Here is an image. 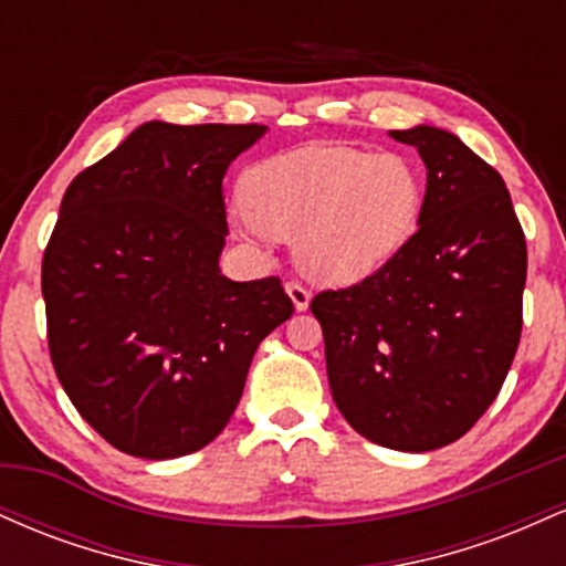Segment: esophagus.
<instances>
[{
	"label": "esophagus",
	"instance_id": "1",
	"mask_svg": "<svg viewBox=\"0 0 566 566\" xmlns=\"http://www.w3.org/2000/svg\"><path fill=\"white\" fill-rule=\"evenodd\" d=\"M287 295L292 297V303H295L297 311H305L311 303V290L303 287L301 282H287Z\"/></svg>",
	"mask_w": 566,
	"mask_h": 566
}]
</instances>
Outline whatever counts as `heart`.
Returning a JSON list of instances; mask_svg holds the SVG:
<instances>
[{"mask_svg": "<svg viewBox=\"0 0 566 566\" xmlns=\"http://www.w3.org/2000/svg\"><path fill=\"white\" fill-rule=\"evenodd\" d=\"M423 175L399 151L292 148L244 172V229L292 242L295 261L327 284H354L409 242L423 212Z\"/></svg>", "mask_w": 566, "mask_h": 566, "instance_id": "b5f03b06", "label": "heart"}]
</instances>
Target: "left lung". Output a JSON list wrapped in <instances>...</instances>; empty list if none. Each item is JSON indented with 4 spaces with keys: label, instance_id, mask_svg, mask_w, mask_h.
I'll return each instance as SVG.
<instances>
[{
    "label": "left lung",
    "instance_id": "left-lung-1",
    "mask_svg": "<svg viewBox=\"0 0 566 566\" xmlns=\"http://www.w3.org/2000/svg\"><path fill=\"white\" fill-rule=\"evenodd\" d=\"M428 180L418 231L382 269L311 301L333 399L401 452L452 444L495 401L522 337L527 242L495 167L447 129H391Z\"/></svg>",
    "mask_w": 566,
    "mask_h": 566
}]
</instances>
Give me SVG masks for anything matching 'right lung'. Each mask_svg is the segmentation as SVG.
Returning a JSON list of instances; mask_svg holds the SVG:
<instances>
[{"mask_svg": "<svg viewBox=\"0 0 566 566\" xmlns=\"http://www.w3.org/2000/svg\"><path fill=\"white\" fill-rule=\"evenodd\" d=\"M265 125L146 122L71 180L42 258L48 343L71 405L119 452L210 444L292 316L276 276L220 274L223 178Z\"/></svg>", "mask_w": 566, "mask_h": 566, "instance_id": "right-lung-1", "label": "right lung"}]
</instances>
